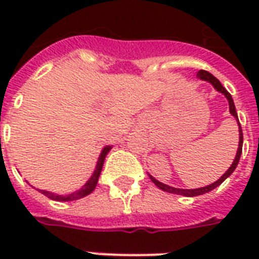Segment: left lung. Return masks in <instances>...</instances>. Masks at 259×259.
<instances>
[{
	"label": "left lung",
	"instance_id": "8db88e82",
	"mask_svg": "<svg viewBox=\"0 0 259 259\" xmlns=\"http://www.w3.org/2000/svg\"><path fill=\"white\" fill-rule=\"evenodd\" d=\"M197 78L200 79V80H205V82L211 83L213 86V89L219 91L221 94H223L226 98H227V101H229V107H230V114L233 115L238 122V127H239V144H238V150H237V154H235V158H234L233 164L230 166L229 169L226 170V173L221 179H218L215 183L209 185H205V187H201V188H196V189H183V188H175V187H170V185H166L161 181L156 180L153 176H150V180L153 181L154 184L157 185L158 188L162 189V191H165V192H169V193H176V195H183V196H188V197H192V196H199V195H203V193H207L209 191H212L213 188H217L218 185H221L223 181L227 179V177L231 175V173L235 170L237 168L238 162H239V158H241V154H242V145H243V133H242V127H241V123H239V119H238V114H237V110H235V105H234V101H233V97L230 95V93L225 87L222 86V83L218 80L212 74H209L208 71H204V70H200L197 72Z\"/></svg>",
	"mask_w": 259,
	"mask_h": 259
}]
</instances>
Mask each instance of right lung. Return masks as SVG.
I'll return each mask as SVG.
<instances>
[{"label": "right lung", "mask_w": 259, "mask_h": 259, "mask_svg": "<svg viewBox=\"0 0 259 259\" xmlns=\"http://www.w3.org/2000/svg\"><path fill=\"white\" fill-rule=\"evenodd\" d=\"M113 146H105L103 149H102L101 154H99V158H98V162H97V166H95V170H94L93 176L90 177L87 183L83 185L82 188L78 189V191H75L72 193H68V195H58V193H54V192H50V191H40L42 195H46L47 197H50L52 200H56V201H72V200H78V199H82V197L87 196L90 193L93 192L95 187L98 184V179H99V175L102 172V168H103V162H105V158L107 156L110 150H111Z\"/></svg>", "instance_id": "right-lung-1"}]
</instances>
